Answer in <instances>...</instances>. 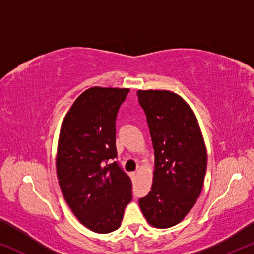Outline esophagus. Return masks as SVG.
Here are the masks:
<instances>
[{"label": "esophagus", "mask_w": 254, "mask_h": 254, "mask_svg": "<svg viewBox=\"0 0 254 254\" xmlns=\"http://www.w3.org/2000/svg\"><path fill=\"white\" fill-rule=\"evenodd\" d=\"M130 176H131V178H132V179H134V178L136 177V173H135V171H133V173H131V174H130Z\"/></svg>", "instance_id": "34e87169"}]
</instances>
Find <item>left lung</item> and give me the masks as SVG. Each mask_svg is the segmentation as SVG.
Returning <instances> with one entry per match:
<instances>
[{"mask_svg":"<svg viewBox=\"0 0 254 254\" xmlns=\"http://www.w3.org/2000/svg\"><path fill=\"white\" fill-rule=\"evenodd\" d=\"M154 150L151 190L139 199L145 220L158 229L171 227L195 205L207 166L203 135L194 112L169 91H137Z\"/></svg>","mask_w":254,"mask_h":254,"instance_id":"left-lung-1","label":"left lung"}]
</instances>
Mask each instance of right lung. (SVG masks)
<instances>
[{"instance_id": "right-lung-1", "label": "right lung", "mask_w": 254, "mask_h": 254, "mask_svg": "<svg viewBox=\"0 0 254 254\" xmlns=\"http://www.w3.org/2000/svg\"><path fill=\"white\" fill-rule=\"evenodd\" d=\"M130 89L91 87L74 102L60 128L57 176L64 198L96 233L121 225L132 183L118 161L115 121Z\"/></svg>"}]
</instances>
